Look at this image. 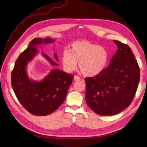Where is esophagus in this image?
<instances>
[{"mask_svg": "<svg viewBox=\"0 0 147 147\" xmlns=\"http://www.w3.org/2000/svg\"><path fill=\"white\" fill-rule=\"evenodd\" d=\"M74 81H79V80H80V77L79 76L75 75L74 76Z\"/></svg>", "mask_w": 147, "mask_h": 147, "instance_id": "34e87169", "label": "esophagus"}]
</instances>
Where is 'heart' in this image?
I'll use <instances>...</instances> for the list:
<instances>
[{
  "label": "heart",
  "mask_w": 147,
  "mask_h": 147,
  "mask_svg": "<svg viewBox=\"0 0 147 147\" xmlns=\"http://www.w3.org/2000/svg\"><path fill=\"white\" fill-rule=\"evenodd\" d=\"M109 57V52L104 47L86 40H80L72 43L69 51L63 52L61 62L67 73L76 70L79 62L80 69L84 75L92 77L104 71Z\"/></svg>",
  "instance_id": "1"
}]
</instances>
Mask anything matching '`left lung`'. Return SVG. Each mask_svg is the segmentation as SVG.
<instances>
[{
	"label": "left lung",
	"mask_w": 147,
	"mask_h": 147,
	"mask_svg": "<svg viewBox=\"0 0 147 147\" xmlns=\"http://www.w3.org/2000/svg\"><path fill=\"white\" fill-rule=\"evenodd\" d=\"M118 49L109 66L94 77L86 78L87 105L101 115L117 114L132 102L140 81V68L129 47L113 40Z\"/></svg>",
	"instance_id": "1"
}]
</instances>
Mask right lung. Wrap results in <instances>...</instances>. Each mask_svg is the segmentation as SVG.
<instances>
[{"label":"right lung","mask_w":147,"mask_h":147,"mask_svg":"<svg viewBox=\"0 0 147 147\" xmlns=\"http://www.w3.org/2000/svg\"><path fill=\"white\" fill-rule=\"evenodd\" d=\"M51 38H35L30 42L25 51L19 56L11 74V85L18 100L31 114L44 116L52 113L60 107L66 97L73 75L60 69H52L40 82L30 80L26 73L28 64L38 54L36 45L54 42ZM42 55L52 65L58 64L47 55ZM56 60L57 55L54 54Z\"/></svg>","instance_id":"1"}]
</instances>
